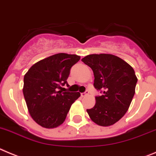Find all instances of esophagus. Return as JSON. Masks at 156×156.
Here are the masks:
<instances>
[{
    "label": "esophagus",
    "instance_id": "34e87169",
    "mask_svg": "<svg viewBox=\"0 0 156 156\" xmlns=\"http://www.w3.org/2000/svg\"><path fill=\"white\" fill-rule=\"evenodd\" d=\"M88 94V91H85V92H82V93H81V97H84V96H85V95H87Z\"/></svg>",
    "mask_w": 156,
    "mask_h": 156
}]
</instances>
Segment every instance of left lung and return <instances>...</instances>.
Returning <instances> with one entry per match:
<instances>
[{"label":"left lung","mask_w":156,"mask_h":156,"mask_svg":"<svg viewBox=\"0 0 156 156\" xmlns=\"http://www.w3.org/2000/svg\"><path fill=\"white\" fill-rule=\"evenodd\" d=\"M94 73V87L102 95L87 109L91 120L99 126L114 124L124 116L135 93L137 78L126 61L112 54H90L81 59Z\"/></svg>","instance_id":"8db88e82"}]
</instances>
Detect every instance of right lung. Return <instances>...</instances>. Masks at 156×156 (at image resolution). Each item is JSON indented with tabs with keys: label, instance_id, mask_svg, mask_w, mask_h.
Returning <instances> with one entry per match:
<instances>
[{
	"label": "right lung",
	"instance_id": "right-lung-1",
	"mask_svg": "<svg viewBox=\"0 0 156 156\" xmlns=\"http://www.w3.org/2000/svg\"><path fill=\"white\" fill-rule=\"evenodd\" d=\"M80 60L61 53L38 61L24 76L23 94L32 118L46 128L64 123L71 105L81 94L59 91L67 82L71 68Z\"/></svg>",
	"mask_w": 156,
	"mask_h": 156
}]
</instances>
